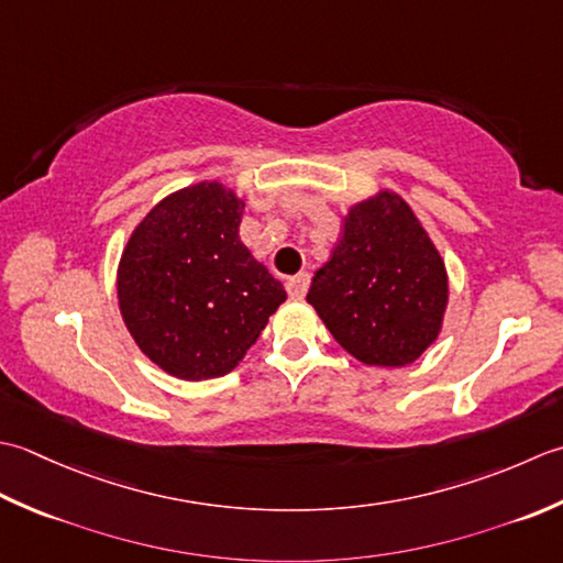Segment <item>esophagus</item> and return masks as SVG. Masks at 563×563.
Wrapping results in <instances>:
<instances>
[{
	"instance_id": "esophagus-1",
	"label": "esophagus",
	"mask_w": 563,
	"mask_h": 563,
	"mask_svg": "<svg viewBox=\"0 0 563 563\" xmlns=\"http://www.w3.org/2000/svg\"><path fill=\"white\" fill-rule=\"evenodd\" d=\"M308 284H311V277H308V272L296 274V277L286 279V291H289L291 298H303L308 291Z\"/></svg>"
}]
</instances>
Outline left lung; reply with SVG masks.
I'll use <instances>...</instances> for the list:
<instances>
[{
    "label": "left lung",
    "instance_id": "obj_1",
    "mask_svg": "<svg viewBox=\"0 0 563 563\" xmlns=\"http://www.w3.org/2000/svg\"><path fill=\"white\" fill-rule=\"evenodd\" d=\"M444 260L396 191L354 203L306 301L340 347L369 366L416 362L442 330Z\"/></svg>",
    "mask_w": 563,
    "mask_h": 563
}]
</instances>
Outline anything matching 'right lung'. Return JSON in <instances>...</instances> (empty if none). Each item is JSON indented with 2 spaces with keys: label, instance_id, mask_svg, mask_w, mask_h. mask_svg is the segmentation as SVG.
Segmentation results:
<instances>
[{
  "label": "right lung",
  "instance_id": "1",
  "mask_svg": "<svg viewBox=\"0 0 563 563\" xmlns=\"http://www.w3.org/2000/svg\"><path fill=\"white\" fill-rule=\"evenodd\" d=\"M243 209L231 189L199 181L155 203L123 247V323L147 360L185 382L233 372L286 301L238 235Z\"/></svg>",
  "mask_w": 563,
  "mask_h": 563
}]
</instances>
